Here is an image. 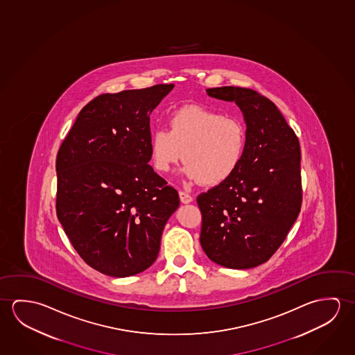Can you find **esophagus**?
<instances>
[{"label":"esophagus","mask_w":355,"mask_h":355,"mask_svg":"<svg viewBox=\"0 0 355 355\" xmlns=\"http://www.w3.org/2000/svg\"><path fill=\"white\" fill-rule=\"evenodd\" d=\"M179 196H180V201L182 203H190L192 201L191 195H189L187 192L180 191L179 192Z\"/></svg>","instance_id":"34e87169"}]
</instances>
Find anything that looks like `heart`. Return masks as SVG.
Instances as JSON below:
<instances>
[{
  "instance_id": "b5f03b06",
  "label": "heart",
  "mask_w": 355,
  "mask_h": 355,
  "mask_svg": "<svg viewBox=\"0 0 355 355\" xmlns=\"http://www.w3.org/2000/svg\"><path fill=\"white\" fill-rule=\"evenodd\" d=\"M169 130L159 127L149 141L154 169L168 173L184 158L185 175L205 185L223 184L236 174L247 148V132L239 119L198 105L175 110Z\"/></svg>"
}]
</instances>
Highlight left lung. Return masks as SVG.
<instances>
[{
	"instance_id": "left-lung-1",
	"label": "left lung",
	"mask_w": 355,
	"mask_h": 355,
	"mask_svg": "<svg viewBox=\"0 0 355 355\" xmlns=\"http://www.w3.org/2000/svg\"><path fill=\"white\" fill-rule=\"evenodd\" d=\"M206 92L241 108L247 148L231 179L197 196L200 242L216 264L250 269L270 259L300 214V141L275 103L257 91L223 86Z\"/></svg>"
}]
</instances>
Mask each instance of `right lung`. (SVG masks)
<instances>
[{"mask_svg":"<svg viewBox=\"0 0 355 355\" xmlns=\"http://www.w3.org/2000/svg\"><path fill=\"white\" fill-rule=\"evenodd\" d=\"M173 87L97 96L58 150V220L81 259L102 274L148 269L180 205L178 191L148 164L149 114Z\"/></svg>","mask_w":355,"mask_h":355,"instance_id":"1","label":"right lung"}]
</instances>
